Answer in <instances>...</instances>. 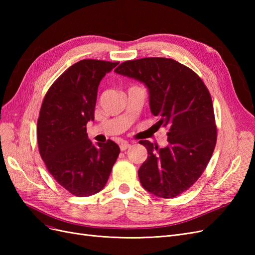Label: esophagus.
<instances>
[{
  "label": "esophagus",
  "mask_w": 255,
  "mask_h": 255,
  "mask_svg": "<svg viewBox=\"0 0 255 255\" xmlns=\"http://www.w3.org/2000/svg\"><path fill=\"white\" fill-rule=\"evenodd\" d=\"M130 146V144L128 142V141H122L121 143H120V150L121 151H126L127 149H128Z\"/></svg>",
  "instance_id": "obj_1"
}]
</instances>
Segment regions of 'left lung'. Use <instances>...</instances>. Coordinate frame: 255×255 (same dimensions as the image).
<instances>
[{"instance_id": "8db88e82", "label": "left lung", "mask_w": 255, "mask_h": 255, "mask_svg": "<svg viewBox=\"0 0 255 255\" xmlns=\"http://www.w3.org/2000/svg\"><path fill=\"white\" fill-rule=\"evenodd\" d=\"M115 72L145 85L156 125L168 128L164 148L139 141L148 151L138 170L142 187L165 199L181 195L201 176L217 140L210 91L197 73L171 58L128 60Z\"/></svg>"}]
</instances>
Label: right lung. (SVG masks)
Segmentation results:
<instances>
[{
	"label": "right lung",
	"instance_id": "right-lung-1",
	"mask_svg": "<svg viewBox=\"0 0 255 255\" xmlns=\"http://www.w3.org/2000/svg\"><path fill=\"white\" fill-rule=\"evenodd\" d=\"M119 63L83 59L72 65L45 94L37 122L39 153L56 182L76 197L102 190L120 148L113 140L94 144L86 125L95 120L98 87Z\"/></svg>",
	"mask_w": 255,
	"mask_h": 255
}]
</instances>
